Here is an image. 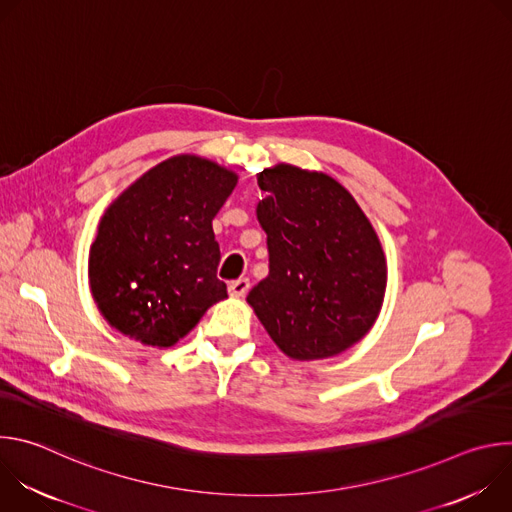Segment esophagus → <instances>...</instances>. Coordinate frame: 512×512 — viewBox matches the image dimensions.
<instances>
[{
	"label": "esophagus",
	"mask_w": 512,
	"mask_h": 512,
	"mask_svg": "<svg viewBox=\"0 0 512 512\" xmlns=\"http://www.w3.org/2000/svg\"><path fill=\"white\" fill-rule=\"evenodd\" d=\"M249 287H251V283H249V279L247 277H241V279H237V281H233L231 285H229V296L231 298H243L247 291H249Z\"/></svg>",
	"instance_id": "obj_1"
}]
</instances>
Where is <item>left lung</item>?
<instances>
[{"instance_id": "8db88e82", "label": "left lung", "mask_w": 512, "mask_h": 512, "mask_svg": "<svg viewBox=\"0 0 512 512\" xmlns=\"http://www.w3.org/2000/svg\"><path fill=\"white\" fill-rule=\"evenodd\" d=\"M257 218L267 233L269 275L247 304L291 360L338 356L369 334L385 289L379 235L332 176L275 164L257 174Z\"/></svg>"}]
</instances>
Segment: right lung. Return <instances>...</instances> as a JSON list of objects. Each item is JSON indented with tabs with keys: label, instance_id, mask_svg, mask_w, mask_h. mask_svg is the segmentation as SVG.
Here are the masks:
<instances>
[{
	"label": "right lung",
	"instance_id": "1",
	"mask_svg": "<svg viewBox=\"0 0 512 512\" xmlns=\"http://www.w3.org/2000/svg\"><path fill=\"white\" fill-rule=\"evenodd\" d=\"M237 182L221 164L180 154L107 206L89 251V285L111 328L143 346L170 348L227 298L216 277L221 249L212 218Z\"/></svg>",
	"mask_w": 512,
	"mask_h": 512
}]
</instances>
